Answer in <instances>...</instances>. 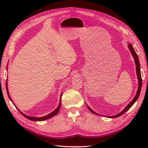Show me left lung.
<instances>
[{
	"mask_svg": "<svg viewBox=\"0 0 148 148\" xmlns=\"http://www.w3.org/2000/svg\"><path fill=\"white\" fill-rule=\"evenodd\" d=\"M128 47L129 49L130 50V51L131 52V53L132 55V56L134 57V62H135V64H136V74H137V77H138V90L136 92V94L135 95V97H134V99H132V101L130 102V103L127 105V106L125 108L124 110H123L122 111L119 113L118 114L116 115V116H108L110 118H116V117H118L119 116H121V115L125 114L127 110H128L130 108H131L132 105L134 104V102L137 101V99H138L139 95L140 93V91H141V88H142V77H141V73H140V62H139V59H138V57L137 54L136 52H135L134 49L132 47L131 44H128ZM87 108H88L89 110L91 111L92 114H96V115H99V116H101V115L98 114L96 112H95L94 111L90 108L87 106Z\"/></svg>",
	"mask_w": 148,
	"mask_h": 148,
	"instance_id": "1",
	"label": "left lung"
}]
</instances>
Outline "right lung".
<instances>
[{
    "label": "right lung",
    "instance_id": "right-lung-1",
    "mask_svg": "<svg viewBox=\"0 0 148 148\" xmlns=\"http://www.w3.org/2000/svg\"><path fill=\"white\" fill-rule=\"evenodd\" d=\"M7 68H8V66H6V69H7ZM8 83H7V79H6V91H7V93H8V97H9V99L11 100V101L12 102V103L14 104V105L15 106H16V105H15V104L14 103V102L12 101V99H11V97H10V95H9V92H8V84H7ZM61 97H62V93H61V97H60V102H59V106H58V107L57 108L54 110L53 112H52L51 113H50V114H49L48 115H47V116H44V117H32V116H27V115H25V114H24L23 113H22V112L20 111V110L17 108L16 107V108H17V110H18V111L20 112V113H21L22 115H23V116L25 117H26L27 119H29V120H31V121H44V120H46V119H49V118H51V117H53V116H56V115H57V113H58L59 112V109H60V107H61Z\"/></svg>",
    "mask_w": 148,
    "mask_h": 148
}]
</instances>
